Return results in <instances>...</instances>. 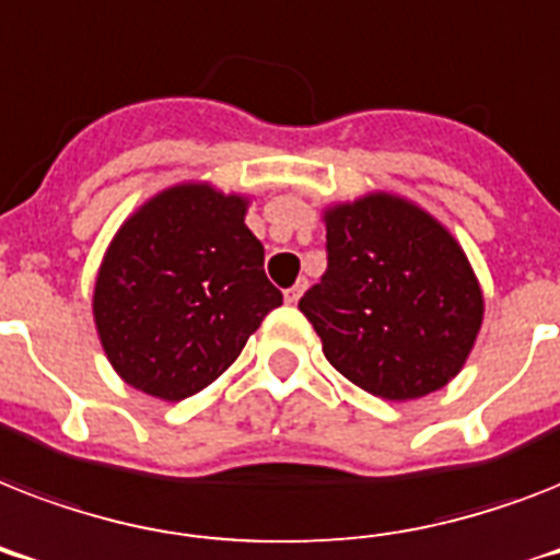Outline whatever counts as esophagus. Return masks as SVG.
<instances>
[{
    "label": "esophagus",
    "instance_id": "34e87169",
    "mask_svg": "<svg viewBox=\"0 0 560 560\" xmlns=\"http://www.w3.org/2000/svg\"><path fill=\"white\" fill-rule=\"evenodd\" d=\"M305 288H307L305 279L296 281V284H293V288H290L288 293H284V299H288V305H296L299 299H302V293H305Z\"/></svg>",
    "mask_w": 560,
    "mask_h": 560
}]
</instances>
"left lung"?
<instances>
[{
  "label": "left lung",
  "instance_id": "8db88e82",
  "mask_svg": "<svg viewBox=\"0 0 560 560\" xmlns=\"http://www.w3.org/2000/svg\"><path fill=\"white\" fill-rule=\"evenodd\" d=\"M328 270L299 299L342 377L383 400H416L462 372L486 299L442 220L392 191L323 209Z\"/></svg>",
  "mask_w": 560,
  "mask_h": 560
}]
</instances>
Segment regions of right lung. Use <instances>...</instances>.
<instances>
[{
	"mask_svg": "<svg viewBox=\"0 0 560 560\" xmlns=\"http://www.w3.org/2000/svg\"><path fill=\"white\" fill-rule=\"evenodd\" d=\"M246 209V194L186 179L118 226L95 276L92 319L127 386L171 404L191 398L281 305Z\"/></svg>",
	"mask_w": 560,
	"mask_h": 560,
	"instance_id": "obj_1",
	"label": "right lung"
}]
</instances>
